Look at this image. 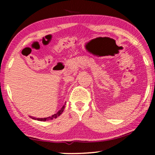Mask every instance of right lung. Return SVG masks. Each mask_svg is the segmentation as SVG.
Returning a JSON list of instances; mask_svg holds the SVG:
<instances>
[{
    "label": "right lung",
    "mask_w": 155,
    "mask_h": 155,
    "mask_svg": "<svg viewBox=\"0 0 155 155\" xmlns=\"http://www.w3.org/2000/svg\"><path fill=\"white\" fill-rule=\"evenodd\" d=\"M65 104L62 107V108H61V109L59 110V111L57 112L56 114H54V115H52L51 116H48V117H47V118H35V117H32V116H30V117L32 118V119H35V120H40V121H46V120H52V119H54V118H56L57 117H58L59 116L61 115V114L63 113V110H64V109H65Z\"/></svg>",
    "instance_id": "add662e5"
}]
</instances>
